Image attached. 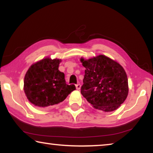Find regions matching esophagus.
<instances>
[{"instance_id":"34e87169","label":"esophagus","mask_w":153,"mask_h":153,"mask_svg":"<svg viewBox=\"0 0 153 153\" xmlns=\"http://www.w3.org/2000/svg\"><path fill=\"white\" fill-rule=\"evenodd\" d=\"M76 89H77V90H79L80 88H81V85H80L79 84H76Z\"/></svg>"}]
</instances>
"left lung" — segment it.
Returning a JSON list of instances; mask_svg holds the SVG:
<instances>
[{"mask_svg":"<svg viewBox=\"0 0 153 153\" xmlns=\"http://www.w3.org/2000/svg\"><path fill=\"white\" fill-rule=\"evenodd\" d=\"M85 69L81 93L92 107L105 112L117 109L128 94V80L121 65L105 55L88 60L82 58Z\"/></svg>","mask_w":153,"mask_h":153,"instance_id":"8db88e82","label":"left lung"}]
</instances>
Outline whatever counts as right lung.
<instances>
[{
	"label": "right lung",
	"instance_id": "add662e5",
	"mask_svg": "<svg viewBox=\"0 0 153 153\" xmlns=\"http://www.w3.org/2000/svg\"><path fill=\"white\" fill-rule=\"evenodd\" d=\"M61 61L45 58L28 69L24 90L31 103L42 108L56 105L76 90L75 85L66 84L65 74L59 70Z\"/></svg>",
	"mask_w": 153,
	"mask_h": 153
}]
</instances>
